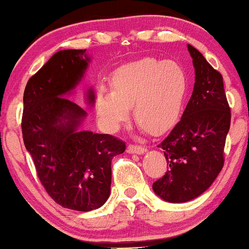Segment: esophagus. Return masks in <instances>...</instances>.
Instances as JSON below:
<instances>
[{
    "instance_id": "34e87169",
    "label": "esophagus",
    "mask_w": 249,
    "mask_h": 249,
    "mask_svg": "<svg viewBox=\"0 0 249 249\" xmlns=\"http://www.w3.org/2000/svg\"><path fill=\"white\" fill-rule=\"evenodd\" d=\"M127 151L130 153H136V154H142L146 152V148L142 147V146H139V145H128L127 147Z\"/></svg>"
}]
</instances>
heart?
Here are the masks:
<instances>
[{"mask_svg": "<svg viewBox=\"0 0 249 249\" xmlns=\"http://www.w3.org/2000/svg\"><path fill=\"white\" fill-rule=\"evenodd\" d=\"M112 89L99 87L96 110L102 125L116 132L130 117L142 131L159 134L177 125L188 91L186 70L177 61L144 57L122 65L113 72Z\"/></svg>", "mask_w": 249, "mask_h": 249, "instance_id": "1", "label": "heart"}]
</instances>
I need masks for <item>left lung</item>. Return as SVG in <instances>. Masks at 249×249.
Listing matches in <instances>:
<instances>
[{"label":"left lung","instance_id":"8db88e82","mask_svg":"<svg viewBox=\"0 0 249 249\" xmlns=\"http://www.w3.org/2000/svg\"><path fill=\"white\" fill-rule=\"evenodd\" d=\"M192 57L194 88L181 119L159 144L167 160V172L153 182V192L174 204L198 198L224 166V147L230 131L231 110L221 73L202 53L187 45Z\"/></svg>","mask_w":249,"mask_h":249}]
</instances>
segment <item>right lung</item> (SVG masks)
Returning a JSON list of instances; mask_svg holds the SVG:
<instances>
[{
    "label": "right lung",
    "instance_id": "1",
    "mask_svg": "<svg viewBox=\"0 0 249 249\" xmlns=\"http://www.w3.org/2000/svg\"><path fill=\"white\" fill-rule=\"evenodd\" d=\"M87 50H61L28 81L23 95L22 133L37 176L57 204L89 212L110 196L111 160L125 142L110 134L83 130L87 111L65 98L87 72ZM96 102L93 88L85 95Z\"/></svg>",
    "mask_w": 249,
    "mask_h": 249
}]
</instances>
